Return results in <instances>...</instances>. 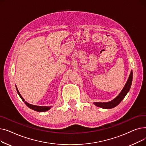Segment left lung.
Returning a JSON list of instances; mask_svg holds the SVG:
<instances>
[{
    "label": "left lung",
    "instance_id": "8db88e82",
    "mask_svg": "<svg viewBox=\"0 0 146 146\" xmlns=\"http://www.w3.org/2000/svg\"><path fill=\"white\" fill-rule=\"evenodd\" d=\"M133 81V72L131 71V73L129 74V76L128 78V79L125 85L124 88L122 89L121 93L112 101L108 102H94V104L98 106L101 107L102 108L104 109H111L112 108H114L116 106H117L123 99L127 93L129 92L130 88L131 86V83Z\"/></svg>",
    "mask_w": 146,
    "mask_h": 146
}]
</instances>
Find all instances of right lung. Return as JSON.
I'll list each match as a JSON object with an SVG mask.
<instances>
[{"mask_svg": "<svg viewBox=\"0 0 146 146\" xmlns=\"http://www.w3.org/2000/svg\"><path fill=\"white\" fill-rule=\"evenodd\" d=\"M16 89H17V92H18L19 96H20V98L22 99V100L25 102V104H26V105H27L28 107H29V108L32 109V110H34V111H37V112H45V111H47L49 110L51 108V106H37V105H32V104H28V102H27L26 101H25L24 99L22 97V96L21 95V94H20V93H19V92L18 90V88H17V86H16Z\"/></svg>", "mask_w": 146, "mask_h": 146, "instance_id": "add662e5", "label": "right lung"}]
</instances>
